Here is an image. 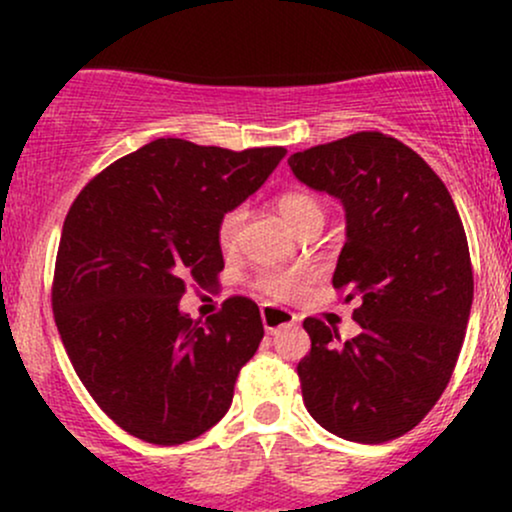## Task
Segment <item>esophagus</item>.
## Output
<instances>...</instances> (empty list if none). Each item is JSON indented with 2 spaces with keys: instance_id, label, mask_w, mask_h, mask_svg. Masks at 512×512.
<instances>
[{
  "instance_id": "esophagus-1",
  "label": "esophagus",
  "mask_w": 512,
  "mask_h": 512,
  "mask_svg": "<svg viewBox=\"0 0 512 512\" xmlns=\"http://www.w3.org/2000/svg\"><path fill=\"white\" fill-rule=\"evenodd\" d=\"M260 313H262V325L267 332H279L284 330V327H291L298 322V317L293 315L291 310L276 308V305H269V303L262 305Z\"/></svg>"
}]
</instances>
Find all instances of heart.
Instances as JSON below:
<instances>
[{
	"label": "heart",
	"instance_id": "1",
	"mask_svg": "<svg viewBox=\"0 0 512 512\" xmlns=\"http://www.w3.org/2000/svg\"><path fill=\"white\" fill-rule=\"evenodd\" d=\"M276 211L281 214L293 231H301L305 223L313 221H325V207L315 195L310 192H284V195L276 197ZM245 211L243 209H228L226 214L219 219V228H216V238H219L221 250L231 252L238 248V236L240 226H243ZM310 279V269L303 267H272L264 269L257 276V286L262 291H267L269 296L279 298V301H289L296 298L298 293L305 289Z\"/></svg>",
	"mask_w": 512,
	"mask_h": 512
}]
</instances>
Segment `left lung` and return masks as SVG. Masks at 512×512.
<instances>
[{
  "instance_id": "obj_1",
  "label": "left lung",
  "mask_w": 512,
  "mask_h": 512,
  "mask_svg": "<svg viewBox=\"0 0 512 512\" xmlns=\"http://www.w3.org/2000/svg\"><path fill=\"white\" fill-rule=\"evenodd\" d=\"M310 190L344 207L346 243L334 289L358 298L361 332L344 342L322 320L303 322L298 363L305 409L351 443H385L431 411L460 356L474 276L448 187L409 146L358 132L289 158Z\"/></svg>"
}]
</instances>
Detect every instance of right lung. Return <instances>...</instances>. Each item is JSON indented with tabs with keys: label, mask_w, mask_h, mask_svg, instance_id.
I'll return each instance as SVG.
<instances>
[{
	"label": "right lung",
	"mask_w": 512,
	"mask_h": 512,
	"mask_svg": "<svg viewBox=\"0 0 512 512\" xmlns=\"http://www.w3.org/2000/svg\"><path fill=\"white\" fill-rule=\"evenodd\" d=\"M286 149L228 151L156 139L93 178L64 219L52 310L69 361L117 426L180 445L219 424L238 370L264 337L260 308L180 310L187 281L223 269L216 228L274 173Z\"/></svg>",
	"instance_id": "1"
}]
</instances>
